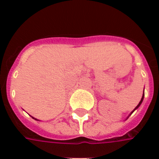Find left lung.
I'll list each match as a JSON object with an SVG mask.
<instances>
[{
	"label": "left lung",
	"instance_id": "1",
	"mask_svg": "<svg viewBox=\"0 0 159 159\" xmlns=\"http://www.w3.org/2000/svg\"><path fill=\"white\" fill-rule=\"evenodd\" d=\"M143 99H144V93H143V94H142V98H141V100H140V102H139V104H138V105H137V107H135V108H134V110L132 111H131V113H130L129 115V116H128V117H127L126 119H128V118H129V117L130 115H131V114L133 113L134 111L136 110V109H138V108H139V107H140V105H141V103H142V101H143Z\"/></svg>",
	"mask_w": 159,
	"mask_h": 159
}]
</instances>
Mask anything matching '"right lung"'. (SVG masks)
Returning a JSON list of instances; mask_svg holds the SVG:
<instances>
[{
	"label": "right lung",
	"instance_id": "add662e5",
	"mask_svg": "<svg viewBox=\"0 0 159 159\" xmlns=\"http://www.w3.org/2000/svg\"><path fill=\"white\" fill-rule=\"evenodd\" d=\"M32 117L33 119H35V120H37V121H39V120H38V119H36V118H35V117Z\"/></svg>",
	"mask_w": 159,
	"mask_h": 159
}]
</instances>
